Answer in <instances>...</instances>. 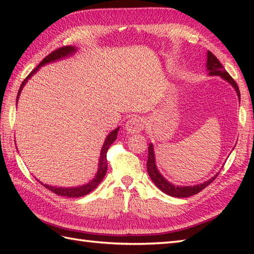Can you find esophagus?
<instances>
[{
  "label": "esophagus",
  "instance_id": "obj_1",
  "mask_svg": "<svg viewBox=\"0 0 254 254\" xmlns=\"http://www.w3.org/2000/svg\"><path fill=\"white\" fill-rule=\"evenodd\" d=\"M144 128V120L139 117H133L128 119L126 123V131L130 134L138 133Z\"/></svg>",
  "mask_w": 254,
  "mask_h": 254
}]
</instances>
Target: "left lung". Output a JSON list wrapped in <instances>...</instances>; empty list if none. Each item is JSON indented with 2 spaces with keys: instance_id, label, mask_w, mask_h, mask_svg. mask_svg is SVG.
Masks as SVG:
<instances>
[{
  "instance_id": "left-lung-1",
  "label": "left lung",
  "mask_w": 254,
  "mask_h": 254,
  "mask_svg": "<svg viewBox=\"0 0 254 254\" xmlns=\"http://www.w3.org/2000/svg\"><path fill=\"white\" fill-rule=\"evenodd\" d=\"M207 71L209 72V75H213V76H220L222 78L227 80L228 83H230L233 85V87L236 89L237 91V95L239 97V101H240V91H239V87L237 83L234 80V78L230 76L228 74V72L226 71L224 68V66L222 65V63H220L217 58L215 57L212 52L207 51ZM156 161H155V154H154V147H153V144L150 143L149 146H148V159H147V172L150 177V179L153 180V182L156 185L159 190L163 191L164 193L168 194L170 196H174V197H189V196H192L194 194H196L198 192H201L203 189L206 188L208 185H210L215 179H216V177L219 174H216L213 178H210V179L206 182L201 183V185H197V186H193V187H179V186H174L172 183L167 181L165 178L159 174V171L157 169V167H156Z\"/></svg>"
}]
</instances>
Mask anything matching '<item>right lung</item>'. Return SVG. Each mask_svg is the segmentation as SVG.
Segmentation results:
<instances>
[{
    "instance_id": "obj_1",
    "label": "right lung",
    "mask_w": 254,
    "mask_h": 254,
    "mask_svg": "<svg viewBox=\"0 0 254 254\" xmlns=\"http://www.w3.org/2000/svg\"><path fill=\"white\" fill-rule=\"evenodd\" d=\"M75 51H76V48H74L72 46H65V47H61L59 48V49L52 51L50 55H48L44 60H42L39 65H38L36 68L32 69V71L30 72V74L27 76L24 80L23 83H21L20 85V88L18 90V94H17V100H18V97H19V94L21 89H23L24 85L26 84L27 80H28V78H30L32 75H34L38 69H39L40 66L45 65V64L47 63H50V62H53L56 60H59V59H62L64 57H67V56H71L72 53H74ZM118 131H119V127H117L116 130H113L109 135L107 136L106 141L104 143V145H102V148H101V153H100V159H99V166H98V171H97V174L95 176V178L93 180H91L90 182L86 183V185L84 186H80V187H76V188H55V187H50L48 185H44L48 190L52 191L53 193L58 194V195H61V196H67V197H79V196H84L86 195V194H88L89 192H91L94 190L95 188L98 187L99 183L101 182V180L104 179V177L106 175L107 172V168H108V161H107V152L108 149H109L110 145L116 141L117 138V134H118ZM41 183V182H40Z\"/></svg>"
}]
</instances>
